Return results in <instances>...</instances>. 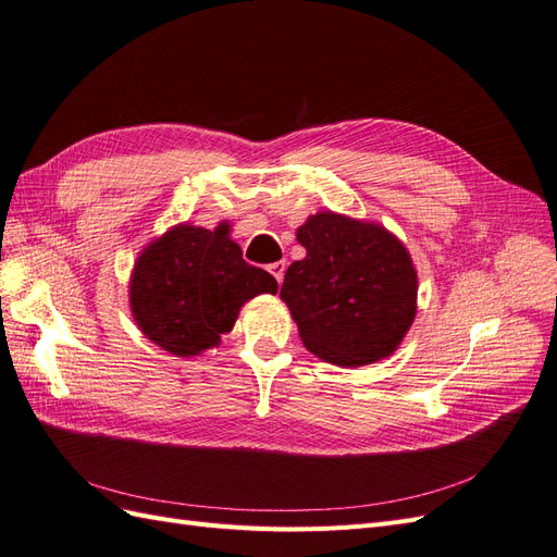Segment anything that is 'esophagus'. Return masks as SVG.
Listing matches in <instances>:
<instances>
[{"instance_id": "34e87169", "label": "esophagus", "mask_w": 557, "mask_h": 557, "mask_svg": "<svg viewBox=\"0 0 557 557\" xmlns=\"http://www.w3.org/2000/svg\"><path fill=\"white\" fill-rule=\"evenodd\" d=\"M285 267H288V264H285V260H278V262L269 264L267 269H269V274H272V276L281 283V281H283V274H285Z\"/></svg>"}]
</instances>
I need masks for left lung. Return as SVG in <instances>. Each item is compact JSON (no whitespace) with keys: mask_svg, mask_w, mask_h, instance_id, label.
<instances>
[{"mask_svg":"<svg viewBox=\"0 0 557 557\" xmlns=\"http://www.w3.org/2000/svg\"><path fill=\"white\" fill-rule=\"evenodd\" d=\"M307 258L285 272L281 299L301 344L339 367L393 356L416 318L409 250L379 223L320 211L297 230Z\"/></svg>","mask_w":557,"mask_h":557,"instance_id":"obj_1","label":"left lung"}]
</instances>
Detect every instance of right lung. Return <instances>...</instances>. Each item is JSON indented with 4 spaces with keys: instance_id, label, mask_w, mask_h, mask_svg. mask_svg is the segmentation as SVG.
Instances as JSON below:
<instances>
[{
    "instance_id": "1",
    "label": "right lung",
    "mask_w": 557,
    "mask_h": 557,
    "mask_svg": "<svg viewBox=\"0 0 557 557\" xmlns=\"http://www.w3.org/2000/svg\"><path fill=\"white\" fill-rule=\"evenodd\" d=\"M276 290L272 274L242 258L227 223L213 232L181 223L139 252L129 307L150 342L190 358L221 344V334L232 330L248 299Z\"/></svg>"
}]
</instances>
